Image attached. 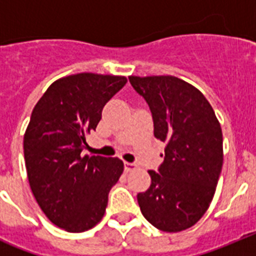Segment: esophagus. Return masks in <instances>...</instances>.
Returning a JSON list of instances; mask_svg holds the SVG:
<instances>
[{
  "mask_svg": "<svg viewBox=\"0 0 256 256\" xmlns=\"http://www.w3.org/2000/svg\"><path fill=\"white\" fill-rule=\"evenodd\" d=\"M136 169V164H132V162H124V170L128 173V172H132Z\"/></svg>",
  "mask_w": 256,
  "mask_h": 256,
  "instance_id": "obj_1",
  "label": "esophagus"
}]
</instances>
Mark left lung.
Returning <instances> with one entry per match:
<instances>
[{
	"label": "left lung",
	"mask_w": 256,
	"mask_h": 256,
	"mask_svg": "<svg viewBox=\"0 0 256 256\" xmlns=\"http://www.w3.org/2000/svg\"><path fill=\"white\" fill-rule=\"evenodd\" d=\"M165 142L164 162L148 170L151 186L137 195L154 227L180 232L196 224L216 194L223 165V134L216 112L198 88L177 76H130Z\"/></svg>",
	"instance_id": "8db88e82"
}]
</instances>
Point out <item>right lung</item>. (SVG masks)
Returning a JSON list of instances; mask_svg holds the SVG:
<instances>
[{
    "instance_id": "1",
    "label": "right lung",
    "mask_w": 256,
    "mask_h": 256,
    "mask_svg": "<svg viewBox=\"0 0 256 256\" xmlns=\"http://www.w3.org/2000/svg\"><path fill=\"white\" fill-rule=\"evenodd\" d=\"M126 83L118 76H65L47 88L32 112L24 134L29 184L47 218L68 232H84L102 219L108 192L124 170L118 158L82 151L104 106Z\"/></svg>"
}]
</instances>
